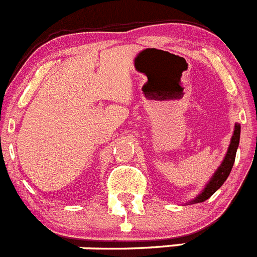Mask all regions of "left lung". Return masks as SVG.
<instances>
[{
  "label": "left lung",
  "instance_id": "obj_1",
  "mask_svg": "<svg viewBox=\"0 0 257 257\" xmlns=\"http://www.w3.org/2000/svg\"><path fill=\"white\" fill-rule=\"evenodd\" d=\"M239 133H241V125L239 124H236L234 125V132L233 136H232L231 143H229L228 151H227V155L223 160V162L220 164V166L218 167V170L215 171V174L213 175L212 179L209 180V183L207 184L203 191L196 196L194 200L190 201V204H195V203H203L207 199H209L220 186L224 184V181L228 177L229 172H231L232 167H233L234 164V158H236V152L237 148H238L239 143Z\"/></svg>",
  "mask_w": 257,
  "mask_h": 257
}]
</instances>
